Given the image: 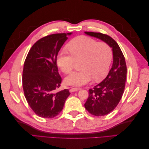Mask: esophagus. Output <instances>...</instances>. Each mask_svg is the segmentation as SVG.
I'll list each match as a JSON object with an SVG mask.
<instances>
[{
  "instance_id": "obj_1",
  "label": "esophagus",
  "mask_w": 149,
  "mask_h": 149,
  "mask_svg": "<svg viewBox=\"0 0 149 149\" xmlns=\"http://www.w3.org/2000/svg\"><path fill=\"white\" fill-rule=\"evenodd\" d=\"M71 92H74V91H77L78 90H80L79 88H71V89H70Z\"/></svg>"
}]
</instances>
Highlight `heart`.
<instances>
[{"label": "heart", "mask_w": 149, "mask_h": 149, "mask_svg": "<svg viewBox=\"0 0 149 149\" xmlns=\"http://www.w3.org/2000/svg\"><path fill=\"white\" fill-rule=\"evenodd\" d=\"M70 53L62 50L58 53L56 63L61 71L70 74L76 61H79L81 70L65 78L67 84L79 86L94 79L100 81L107 74L112 60V49L106 42H97L88 36L81 35L73 39L68 45Z\"/></svg>", "instance_id": "heart-1"}]
</instances>
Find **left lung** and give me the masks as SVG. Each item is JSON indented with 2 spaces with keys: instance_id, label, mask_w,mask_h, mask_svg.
Masks as SVG:
<instances>
[{
  "instance_id": "8db88e82",
  "label": "left lung",
  "mask_w": 149,
  "mask_h": 149,
  "mask_svg": "<svg viewBox=\"0 0 149 149\" xmlns=\"http://www.w3.org/2000/svg\"><path fill=\"white\" fill-rule=\"evenodd\" d=\"M85 33L101 39L112 48L113 63L111 69L102 82L89 89V96L84 104L86 109L90 114L105 116L118 106L124 92L127 76L125 58L118 43L110 36L91 31H85Z\"/></svg>"
}]
</instances>
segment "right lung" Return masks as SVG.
Segmentation results:
<instances>
[{"instance_id": "obj_1", "label": "right lung", "mask_w": 149, "mask_h": 149, "mask_svg": "<svg viewBox=\"0 0 149 149\" xmlns=\"http://www.w3.org/2000/svg\"><path fill=\"white\" fill-rule=\"evenodd\" d=\"M71 33H55L38 40L24 62L22 86L31 109L43 118L59 114L70 96L68 89L58 91L61 77L56 63L58 53Z\"/></svg>"}]
</instances>
